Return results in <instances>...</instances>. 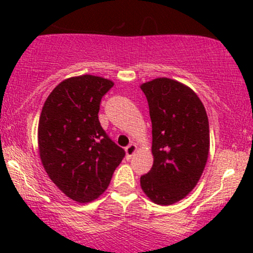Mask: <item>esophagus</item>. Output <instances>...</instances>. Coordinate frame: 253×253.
I'll return each instance as SVG.
<instances>
[{"instance_id": "1", "label": "esophagus", "mask_w": 253, "mask_h": 253, "mask_svg": "<svg viewBox=\"0 0 253 253\" xmlns=\"http://www.w3.org/2000/svg\"><path fill=\"white\" fill-rule=\"evenodd\" d=\"M136 150H137V145L134 144V143H131L129 145H127V147L125 148V152H126V157L131 158L132 155L136 153Z\"/></svg>"}]
</instances>
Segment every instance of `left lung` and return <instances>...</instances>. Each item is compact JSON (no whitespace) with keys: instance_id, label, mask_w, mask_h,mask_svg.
Instances as JSON below:
<instances>
[{"instance_id":"8db88e82","label":"left lung","mask_w":253,"mask_h":253,"mask_svg":"<svg viewBox=\"0 0 253 253\" xmlns=\"http://www.w3.org/2000/svg\"><path fill=\"white\" fill-rule=\"evenodd\" d=\"M152 120L153 167L141 176L152 202L170 206L185 198L200 181L209 153L208 116L197 94L170 78L145 82Z\"/></svg>"}]
</instances>
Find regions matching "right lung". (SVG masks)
Segmentation results:
<instances>
[{
    "mask_svg": "<svg viewBox=\"0 0 253 253\" xmlns=\"http://www.w3.org/2000/svg\"><path fill=\"white\" fill-rule=\"evenodd\" d=\"M114 82L83 75L61 82L40 114L38 144L45 171L71 200H96L110 183L125 150L99 122L101 98Z\"/></svg>",
    "mask_w": 253,
    "mask_h": 253,
    "instance_id": "add662e5",
    "label": "right lung"
}]
</instances>
